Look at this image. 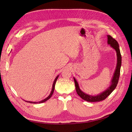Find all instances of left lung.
<instances>
[{
    "label": "left lung",
    "instance_id": "obj_1",
    "mask_svg": "<svg viewBox=\"0 0 132 132\" xmlns=\"http://www.w3.org/2000/svg\"><path fill=\"white\" fill-rule=\"evenodd\" d=\"M108 37V42L107 43L108 44L110 45L111 47L115 50L117 52V65L116 67L115 71L114 73V75L113 78L111 81V84H110V86L106 89L105 91H103L100 94L97 95L96 96H93L87 94L83 92L79 87L78 84L76 80V79L73 77V80H74L75 84V87H76V90L77 94L80 96L83 100H85L88 102H99L101 101L102 100L106 99L109 95L111 94L113 91L117 87V84L118 83L119 79L120 77V68L121 65V55L120 53V51L119 49V45L118 43V42L114 38H113L111 36L107 35Z\"/></svg>",
    "mask_w": 132,
    "mask_h": 132
}]
</instances>
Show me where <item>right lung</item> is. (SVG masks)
<instances>
[{
  "mask_svg": "<svg viewBox=\"0 0 132 132\" xmlns=\"http://www.w3.org/2000/svg\"><path fill=\"white\" fill-rule=\"evenodd\" d=\"M59 75H58L56 77V78L55 79V80H54V83H53V85H52V90H51V93H50V95H49L46 98H45V99H44V100H42V101H39V102H31V101H26V102H29V103H43V102H45V101H46L47 100H48L51 97V96L52 95V94H53V93H54V89H55V84H56V81H57V78H58V77H59Z\"/></svg>",
  "mask_w": 132,
  "mask_h": 132,
  "instance_id": "obj_1",
  "label": "right lung"
}]
</instances>
